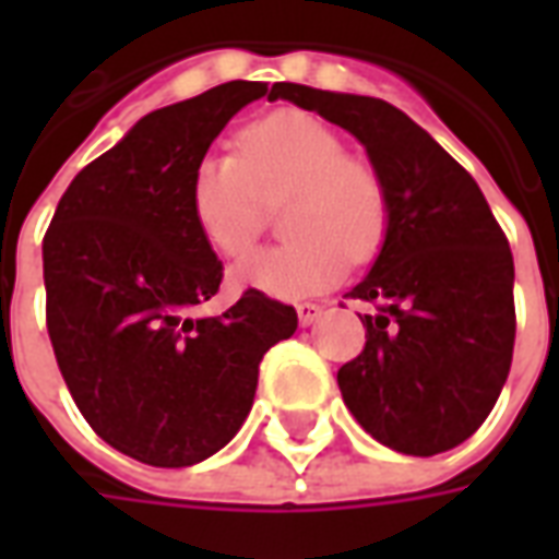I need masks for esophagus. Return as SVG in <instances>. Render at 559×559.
Listing matches in <instances>:
<instances>
[{
  "label": "esophagus",
  "instance_id": "obj_1",
  "mask_svg": "<svg viewBox=\"0 0 559 559\" xmlns=\"http://www.w3.org/2000/svg\"><path fill=\"white\" fill-rule=\"evenodd\" d=\"M296 314H299V323H302V326H311V323H317V320L323 317V308H320V305L302 302L296 308Z\"/></svg>",
  "mask_w": 559,
  "mask_h": 559
}]
</instances>
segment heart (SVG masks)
<instances>
[{
	"label": "heart",
	"instance_id": "1",
	"mask_svg": "<svg viewBox=\"0 0 559 559\" xmlns=\"http://www.w3.org/2000/svg\"><path fill=\"white\" fill-rule=\"evenodd\" d=\"M290 191L278 227L287 242L257 248L233 281L275 299H302L338 284L347 263L383 248L389 200L365 160L317 116L284 110L248 126L236 155L209 152L194 164L188 203L197 230L218 254L236 257L260 227V200Z\"/></svg>",
	"mask_w": 559,
	"mask_h": 559
}]
</instances>
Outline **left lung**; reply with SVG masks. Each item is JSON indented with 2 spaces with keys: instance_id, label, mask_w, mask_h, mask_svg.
<instances>
[{
  "instance_id": "8db88e82",
  "label": "left lung",
  "mask_w": 559,
  "mask_h": 559,
  "mask_svg": "<svg viewBox=\"0 0 559 559\" xmlns=\"http://www.w3.org/2000/svg\"><path fill=\"white\" fill-rule=\"evenodd\" d=\"M275 98L350 131L389 200L374 266L350 290L365 350L341 365L347 411L377 443L437 455L464 443L500 399L515 347V263L476 179L399 107L278 83Z\"/></svg>"
}]
</instances>
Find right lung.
<instances>
[{
  "label": "right lung",
  "instance_id": "add662e5",
  "mask_svg": "<svg viewBox=\"0 0 559 559\" xmlns=\"http://www.w3.org/2000/svg\"><path fill=\"white\" fill-rule=\"evenodd\" d=\"M275 86L230 80L143 116L74 176L44 236L47 332L92 431L152 467H191L251 413L290 305L245 290L221 317L191 314L224 266L197 230L188 188L224 126Z\"/></svg>",
  "mask_w": 559,
  "mask_h": 559
}]
</instances>
